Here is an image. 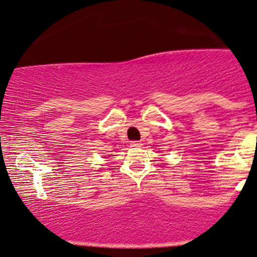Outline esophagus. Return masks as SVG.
<instances>
[{
	"label": "esophagus",
	"mask_w": 257,
	"mask_h": 257,
	"mask_svg": "<svg viewBox=\"0 0 257 257\" xmlns=\"http://www.w3.org/2000/svg\"><path fill=\"white\" fill-rule=\"evenodd\" d=\"M142 143L139 142V141H132L131 142V147H133V148H138V147H141Z\"/></svg>",
	"instance_id": "obj_1"
}]
</instances>
